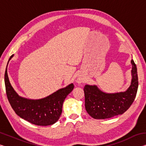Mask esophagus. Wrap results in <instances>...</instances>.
I'll use <instances>...</instances> for the list:
<instances>
[{
	"label": "esophagus",
	"instance_id": "obj_1",
	"mask_svg": "<svg viewBox=\"0 0 146 146\" xmlns=\"http://www.w3.org/2000/svg\"><path fill=\"white\" fill-rule=\"evenodd\" d=\"M82 82V79H78V80H77V83H78V84H81Z\"/></svg>",
	"mask_w": 146,
	"mask_h": 146
}]
</instances>
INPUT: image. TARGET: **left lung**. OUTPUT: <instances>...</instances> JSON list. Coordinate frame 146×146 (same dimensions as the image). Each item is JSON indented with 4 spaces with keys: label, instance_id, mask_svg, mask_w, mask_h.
<instances>
[{
    "label": "left lung",
    "instance_id": "obj_1",
    "mask_svg": "<svg viewBox=\"0 0 146 146\" xmlns=\"http://www.w3.org/2000/svg\"><path fill=\"white\" fill-rule=\"evenodd\" d=\"M131 63V82L123 92L108 93L101 91L96 85H85V108L91 117L95 119L111 118L123 114L131 106L137 95L138 80L137 68L133 59Z\"/></svg>",
    "mask_w": 146,
    "mask_h": 146
}]
</instances>
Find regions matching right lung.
Wrapping results in <instances>:
<instances>
[{
    "mask_svg": "<svg viewBox=\"0 0 146 146\" xmlns=\"http://www.w3.org/2000/svg\"><path fill=\"white\" fill-rule=\"evenodd\" d=\"M13 55L9 59L4 75L6 95L11 108L17 115L33 124L42 126L53 124L60 117L63 102L73 90V84L59 89L40 99H29L21 97L11 85L7 71L9 62Z\"/></svg>",
    "mask_w": 146,
    "mask_h": 146,
    "instance_id": "1",
    "label": "right lung"
}]
</instances>
